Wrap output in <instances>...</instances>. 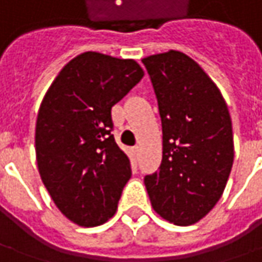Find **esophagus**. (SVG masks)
Segmentation results:
<instances>
[{"label": "esophagus", "instance_id": "obj_1", "mask_svg": "<svg viewBox=\"0 0 262 262\" xmlns=\"http://www.w3.org/2000/svg\"><path fill=\"white\" fill-rule=\"evenodd\" d=\"M132 152H133V157L136 158V157H138V154H139V148H138V146L132 148Z\"/></svg>", "mask_w": 262, "mask_h": 262}]
</instances>
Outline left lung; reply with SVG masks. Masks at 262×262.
<instances>
[{"mask_svg":"<svg viewBox=\"0 0 262 262\" xmlns=\"http://www.w3.org/2000/svg\"><path fill=\"white\" fill-rule=\"evenodd\" d=\"M158 100L162 162L145 177L154 210L174 225L203 219L219 202L233 164L229 110L219 88L183 52L142 59Z\"/></svg>","mask_w":262,"mask_h":262,"instance_id":"obj_1","label":"left lung"}]
</instances>
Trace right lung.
Instances as JSON below:
<instances>
[{
    "label": "right lung",
    "mask_w": 262,
    "mask_h": 262,
    "mask_svg": "<svg viewBox=\"0 0 262 262\" xmlns=\"http://www.w3.org/2000/svg\"><path fill=\"white\" fill-rule=\"evenodd\" d=\"M142 77L133 59L85 52L62 68L41 101L37 168L53 203L79 226L103 225L117 210L132 169L112 135V107Z\"/></svg>",
    "instance_id": "add662e5"
}]
</instances>
